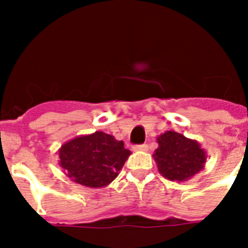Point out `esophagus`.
<instances>
[{
    "instance_id": "34e87169",
    "label": "esophagus",
    "mask_w": 248,
    "mask_h": 248,
    "mask_svg": "<svg viewBox=\"0 0 248 248\" xmlns=\"http://www.w3.org/2000/svg\"><path fill=\"white\" fill-rule=\"evenodd\" d=\"M148 148H149L148 144H138V145L133 146V149H134L135 151H146L148 150Z\"/></svg>"
}]
</instances>
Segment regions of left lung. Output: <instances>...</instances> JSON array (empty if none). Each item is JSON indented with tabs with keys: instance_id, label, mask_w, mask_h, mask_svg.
Returning a JSON list of instances; mask_svg holds the SVG:
<instances>
[{
	"instance_id": "left-lung-1",
	"label": "left lung",
	"mask_w": 248,
	"mask_h": 248,
	"mask_svg": "<svg viewBox=\"0 0 248 248\" xmlns=\"http://www.w3.org/2000/svg\"><path fill=\"white\" fill-rule=\"evenodd\" d=\"M157 143L154 157L164 177L184 181L202 170L206 154L198 141L176 131H166L157 138Z\"/></svg>"
}]
</instances>
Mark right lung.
<instances>
[{"label":"right lung","instance_id":"1","mask_svg":"<svg viewBox=\"0 0 248 248\" xmlns=\"http://www.w3.org/2000/svg\"><path fill=\"white\" fill-rule=\"evenodd\" d=\"M129 155L123 141L95 131L65 143L59 150V165L77 184L103 187L118 176Z\"/></svg>","mask_w":248,"mask_h":248}]
</instances>
